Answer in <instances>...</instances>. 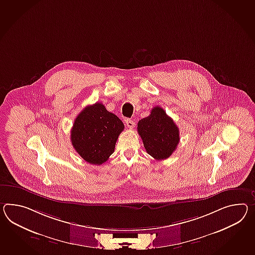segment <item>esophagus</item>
I'll return each instance as SVG.
<instances>
[{
    "mask_svg": "<svg viewBox=\"0 0 255 255\" xmlns=\"http://www.w3.org/2000/svg\"><path fill=\"white\" fill-rule=\"evenodd\" d=\"M125 123H126V125L128 126V128H130V129H132V128H133V126H134V122H133L132 120H130V119H127V120L125 121Z\"/></svg>",
    "mask_w": 255,
    "mask_h": 255,
    "instance_id": "obj_1",
    "label": "esophagus"
}]
</instances>
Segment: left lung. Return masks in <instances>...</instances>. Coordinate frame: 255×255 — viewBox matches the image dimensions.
<instances>
[{"mask_svg": "<svg viewBox=\"0 0 255 255\" xmlns=\"http://www.w3.org/2000/svg\"><path fill=\"white\" fill-rule=\"evenodd\" d=\"M137 131L146 152L156 160L169 157L180 142L179 128L158 106L151 110L149 116L138 122Z\"/></svg>", "mask_w": 255, "mask_h": 255, "instance_id": "left-lung-1", "label": "left lung"}]
</instances>
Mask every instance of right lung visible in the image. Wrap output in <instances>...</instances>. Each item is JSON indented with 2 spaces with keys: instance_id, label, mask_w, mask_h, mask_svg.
I'll use <instances>...</instances> for the list:
<instances>
[{
  "instance_id": "right-lung-1",
  "label": "right lung",
  "mask_w": 255,
  "mask_h": 255,
  "mask_svg": "<svg viewBox=\"0 0 255 255\" xmlns=\"http://www.w3.org/2000/svg\"><path fill=\"white\" fill-rule=\"evenodd\" d=\"M125 125L106 110L101 103L87 106L75 118L71 130V142L86 161L101 165L113 154L115 144Z\"/></svg>"
}]
</instances>
